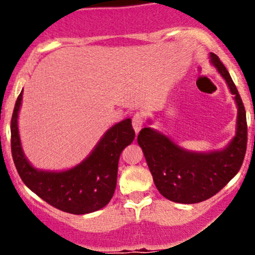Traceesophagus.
Masks as SVG:
<instances>
[{
	"label": "esophagus",
	"mask_w": 255,
	"mask_h": 255,
	"mask_svg": "<svg viewBox=\"0 0 255 255\" xmlns=\"http://www.w3.org/2000/svg\"><path fill=\"white\" fill-rule=\"evenodd\" d=\"M131 122H133V129L137 134L140 130H141L142 125H144V119H142V115H140V114H135V115L133 116Z\"/></svg>",
	"instance_id": "obj_1"
}]
</instances>
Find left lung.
Masks as SVG:
<instances>
[{"mask_svg": "<svg viewBox=\"0 0 255 255\" xmlns=\"http://www.w3.org/2000/svg\"><path fill=\"white\" fill-rule=\"evenodd\" d=\"M210 62L225 80L238 107L235 136L229 144L222 150L197 152L152 127L142 128L137 135L157 189L174 203L197 204L213 197L238 174L246 154L247 121L242 99L217 55L211 52Z\"/></svg>", "mask_w": 255, "mask_h": 255, "instance_id": "obj_1", "label": "left lung"}]
</instances>
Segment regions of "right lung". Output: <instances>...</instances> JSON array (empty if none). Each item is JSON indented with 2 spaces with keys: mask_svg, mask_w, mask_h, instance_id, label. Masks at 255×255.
I'll return each instance as SVG.
<instances>
[{
  "mask_svg": "<svg viewBox=\"0 0 255 255\" xmlns=\"http://www.w3.org/2000/svg\"><path fill=\"white\" fill-rule=\"evenodd\" d=\"M22 91L14 107L10 121L11 154L20 177L32 192L61 211L86 215L103 209L111 200L118 181L120 154L133 142L135 131L131 120L110 127L83 162L66 170L34 168L25 156L19 134V111Z\"/></svg>",
  "mask_w": 255,
  "mask_h": 255,
  "instance_id": "obj_1",
  "label": "right lung"
}]
</instances>
